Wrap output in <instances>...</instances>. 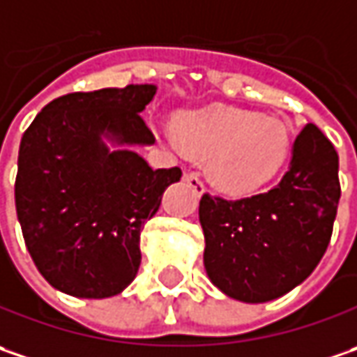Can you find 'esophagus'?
<instances>
[{
	"label": "esophagus",
	"mask_w": 357,
	"mask_h": 357,
	"mask_svg": "<svg viewBox=\"0 0 357 357\" xmlns=\"http://www.w3.org/2000/svg\"><path fill=\"white\" fill-rule=\"evenodd\" d=\"M183 181L190 183V188L194 190L195 195H202L206 192V188H204V183H202V179H199L197 174H185V176H183Z\"/></svg>",
	"instance_id": "esophagus-1"
}]
</instances>
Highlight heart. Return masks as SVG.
<instances>
[{
    "label": "heart",
    "instance_id": "obj_1",
    "mask_svg": "<svg viewBox=\"0 0 357 357\" xmlns=\"http://www.w3.org/2000/svg\"><path fill=\"white\" fill-rule=\"evenodd\" d=\"M165 139L179 153L206 162L209 181L225 194H252L278 176L291 151L284 119L245 109L185 112Z\"/></svg>",
    "mask_w": 357,
    "mask_h": 357
}]
</instances>
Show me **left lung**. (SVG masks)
Here are the masks:
<instances>
[{
    "label": "left lung",
    "mask_w": 357,
    "mask_h": 357,
    "mask_svg": "<svg viewBox=\"0 0 357 357\" xmlns=\"http://www.w3.org/2000/svg\"><path fill=\"white\" fill-rule=\"evenodd\" d=\"M337 167L332 142L307 123L275 188L236 202L202 195L204 266L211 284L245 303L271 302L300 286L332 238Z\"/></svg>",
    "instance_id": "8db88e82"
}]
</instances>
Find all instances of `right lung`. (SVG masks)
I'll use <instances>...</instances> for the list:
<instances>
[{"mask_svg": "<svg viewBox=\"0 0 357 357\" xmlns=\"http://www.w3.org/2000/svg\"><path fill=\"white\" fill-rule=\"evenodd\" d=\"M155 86L75 91L50 101L20 144L15 209L39 273L73 298L121 294L139 270V234L179 167L133 151L155 142L142 112Z\"/></svg>", "mask_w": 357, "mask_h": 357, "instance_id": "add662e5", "label": "right lung"}]
</instances>
